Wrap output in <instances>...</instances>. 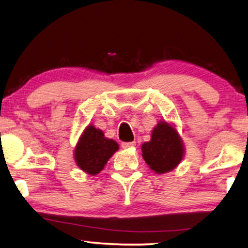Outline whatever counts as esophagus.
Returning a JSON list of instances; mask_svg holds the SVG:
<instances>
[{
    "label": "esophagus",
    "mask_w": 248,
    "mask_h": 248,
    "mask_svg": "<svg viewBox=\"0 0 248 248\" xmlns=\"http://www.w3.org/2000/svg\"><path fill=\"white\" fill-rule=\"evenodd\" d=\"M121 146L122 148H133L136 146V143L135 141H128V143H122Z\"/></svg>",
    "instance_id": "esophagus-1"
}]
</instances>
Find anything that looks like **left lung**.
<instances>
[{"label": "left lung", "mask_w": 248, "mask_h": 248, "mask_svg": "<svg viewBox=\"0 0 248 248\" xmlns=\"http://www.w3.org/2000/svg\"><path fill=\"white\" fill-rule=\"evenodd\" d=\"M141 156L154 172L166 173L173 170L183 160L185 150L177 130L160 121L152 131L151 140L141 145Z\"/></svg>", "instance_id": "8db88e82"}]
</instances>
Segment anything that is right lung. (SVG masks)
Returning <instances> with one entry per match:
<instances>
[{
	"label": "right lung",
	"instance_id": "obj_1",
	"mask_svg": "<svg viewBox=\"0 0 248 248\" xmlns=\"http://www.w3.org/2000/svg\"><path fill=\"white\" fill-rule=\"evenodd\" d=\"M118 148L117 141L105 138L103 131L94 126H88L76 146V163L82 171L95 176L104 169L108 158Z\"/></svg>",
	"mask_w": 248,
	"mask_h": 248
}]
</instances>
